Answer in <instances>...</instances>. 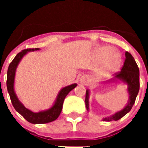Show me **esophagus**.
Listing matches in <instances>:
<instances>
[{"instance_id":"obj_1","label":"esophagus","mask_w":148,"mask_h":148,"mask_svg":"<svg viewBox=\"0 0 148 148\" xmlns=\"http://www.w3.org/2000/svg\"><path fill=\"white\" fill-rule=\"evenodd\" d=\"M80 83L83 84H86L87 83V78L85 76H82L80 78Z\"/></svg>"}]
</instances>
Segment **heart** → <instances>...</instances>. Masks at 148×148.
<instances>
[{
  "label": "heart",
  "instance_id": "heart-1",
  "mask_svg": "<svg viewBox=\"0 0 148 148\" xmlns=\"http://www.w3.org/2000/svg\"><path fill=\"white\" fill-rule=\"evenodd\" d=\"M95 58L99 61L97 73L101 77H108L117 73L121 67L122 57L117 49L106 47L95 51Z\"/></svg>",
  "mask_w": 148,
  "mask_h": 148
}]
</instances>
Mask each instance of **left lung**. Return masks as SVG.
<instances>
[{
  "label": "left lung",
  "instance_id": "1",
  "mask_svg": "<svg viewBox=\"0 0 148 148\" xmlns=\"http://www.w3.org/2000/svg\"><path fill=\"white\" fill-rule=\"evenodd\" d=\"M125 61L124 63V66L121 68V72L118 74H116V76L110 80L106 82H121L124 84L127 85V91L128 92V101L125 107L121 110L116 112L114 114L105 117L103 119L104 121H118L121 119L123 116H125L127 113H129L133 108V104L135 103L136 99L139 90V69L138 65L136 63L135 59L132 55L128 52L125 53ZM90 91L87 89L86 90V97H85V104L87 110L90 112L89 108V99H90Z\"/></svg>",
  "mask_w": 148,
  "mask_h": 148
}]
</instances>
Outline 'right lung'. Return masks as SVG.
Instances as JSON below:
<instances>
[{"mask_svg": "<svg viewBox=\"0 0 148 148\" xmlns=\"http://www.w3.org/2000/svg\"><path fill=\"white\" fill-rule=\"evenodd\" d=\"M39 49H40L39 48L27 49H23L21 53H18L13 59V61L10 63L8 68L7 79H6V87H7L8 92L10 94V99H11L13 107L18 113H20L27 121L32 124H46V123L51 122L57 119L62 110L63 103H64V99L68 95V93L77 86V84L75 83L61 88L58 92L54 103L49 109L40 110L36 113L26 108L25 106L18 99L15 93V86H14L15 85V73H16L17 67L22 58L29 52L37 51Z\"/></svg>", "mask_w": 148, "mask_h": 148, "instance_id": "1", "label": "right lung"}]
</instances>
